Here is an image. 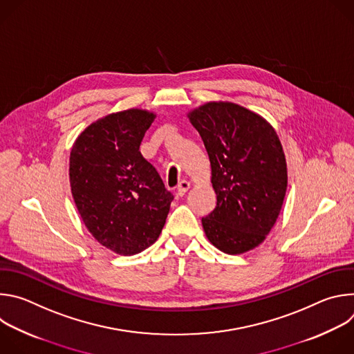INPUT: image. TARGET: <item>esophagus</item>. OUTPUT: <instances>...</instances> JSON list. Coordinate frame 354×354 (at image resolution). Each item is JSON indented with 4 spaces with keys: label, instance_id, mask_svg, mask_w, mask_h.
I'll return each mask as SVG.
<instances>
[{
    "label": "esophagus",
    "instance_id": "34e87169",
    "mask_svg": "<svg viewBox=\"0 0 354 354\" xmlns=\"http://www.w3.org/2000/svg\"><path fill=\"white\" fill-rule=\"evenodd\" d=\"M190 189V182H187V180H182L179 185H178V189H176V192H178V196H185V193L187 192Z\"/></svg>",
    "mask_w": 354,
    "mask_h": 354
}]
</instances>
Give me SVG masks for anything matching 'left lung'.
Instances as JSON below:
<instances>
[{
    "label": "left lung",
    "instance_id": "left-lung-1",
    "mask_svg": "<svg viewBox=\"0 0 354 354\" xmlns=\"http://www.w3.org/2000/svg\"><path fill=\"white\" fill-rule=\"evenodd\" d=\"M207 149L217 206L201 218L224 254L255 249L272 231L287 190L286 156L273 126L241 105L213 100L187 113Z\"/></svg>",
    "mask_w": 354,
    "mask_h": 354
}]
</instances>
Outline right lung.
I'll return each instance as SVG.
<instances>
[{"mask_svg": "<svg viewBox=\"0 0 354 354\" xmlns=\"http://www.w3.org/2000/svg\"><path fill=\"white\" fill-rule=\"evenodd\" d=\"M157 115L145 109L115 112L91 123L70 153V186L92 236L118 255L131 257L153 245L174 196L140 144Z\"/></svg>", "mask_w": 354, "mask_h": 354, "instance_id": "obj_1", "label": "right lung"}]
</instances>
